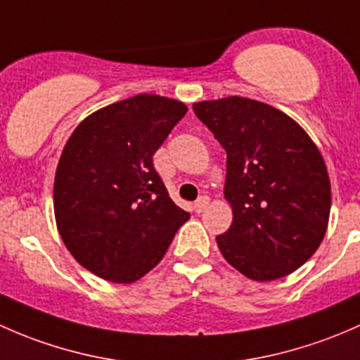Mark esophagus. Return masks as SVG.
Returning a JSON list of instances; mask_svg holds the SVG:
<instances>
[{
	"label": "esophagus",
	"mask_w": 360,
	"mask_h": 360,
	"mask_svg": "<svg viewBox=\"0 0 360 360\" xmlns=\"http://www.w3.org/2000/svg\"><path fill=\"white\" fill-rule=\"evenodd\" d=\"M207 205H210V198H207V195H201V198L194 202L195 213H202L207 207Z\"/></svg>",
	"instance_id": "obj_1"
}]
</instances>
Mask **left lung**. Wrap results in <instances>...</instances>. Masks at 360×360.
<instances>
[{
	"label": "left lung",
	"instance_id": "8db88e82",
	"mask_svg": "<svg viewBox=\"0 0 360 360\" xmlns=\"http://www.w3.org/2000/svg\"><path fill=\"white\" fill-rule=\"evenodd\" d=\"M227 153L225 199L232 225L217 237L224 258L253 281L295 272L328 229L331 185L324 159L298 123L257 100L192 105Z\"/></svg>",
	"mask_w": 360,
	"mask_h": 360
}]
</instances>
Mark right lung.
Returning <instances> with one entry per match:
<instances>
[{"mask_svg": "<svg viewBox=\"0 0 360 360\" xmlns=\"http://www.w3.org/2000/svg\"><path fill=\"white\" fill-rule=\"evenodd\" d=\"M185 112L179 100L136 95L88 116L65 143L55 220L70 255L95 276L139 281L191 217L172 201L153 162Z\"/></svg>", "mask_w": 360, "mask_h": 360, "instance_id": "add662e5", "label": "right lung"}]
</instances>
